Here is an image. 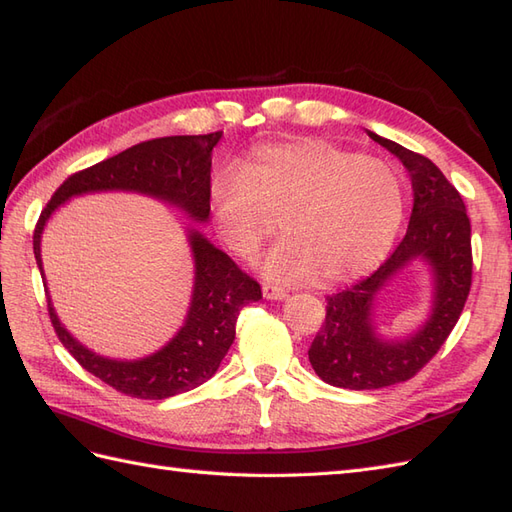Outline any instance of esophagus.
Listing matches in <instances>:
<instances>
[{"label":"esophagus","mask_w":512,"mask_h":512,"mask_svg":"<svg viewBox=\"0 0 512 512\" xmlns=\"http://www.w3.org/2000/svg\"><path fill=\"white\" fill-rule=\"evenodd\" d=\"M261 292H264V298H268V300H283L287 296V292L281 290V287H277V285H264L261 287Z\"/></svg>","instance_id":"esophagus-1"}]
</instances>
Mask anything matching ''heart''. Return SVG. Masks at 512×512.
<instances>
[{"instance_id":"obj_1","label":"heart","mask_w":512,"mask_h":512,"mask_svg":"<svg viewBox=\"0 0 512 512\" xmlns=\"http://www.w3.org/2000/svg\"><path fill=\"white\" fill-rule=\"evenodd\" d=\"M220 238L253 259L274 231L261 270L279 283L329 287L372 270L396 240L404 216L402 183L385 160L333 142L300 138L261 144L209 181Z\"/></svg>"}]
</instances>
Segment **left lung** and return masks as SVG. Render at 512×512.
I'll return each instance as SVG.
<instances>
[{"mask_svg": "<svg viewBox=\"0 0 512 512\" xmlns=\"http://www.w3.org/2000/svg\"><path fill=\"white\" fill-rule=\"evenodd\" d=\"M368 136L409 170V229L368 279L326 296V320L309 348L311 368L324 383L357 391L404 383L422 370L461 318L471 287V225L461 194L428 157L374 131ZM415 258L426 260L433 272L431 316L409 338L385 340L375 333L373 300Z\"/></svg>", "mask_w": 512, "mask_h": 512, "instance_id": "left-lung-1", "label": "left lung"}]
</instances>
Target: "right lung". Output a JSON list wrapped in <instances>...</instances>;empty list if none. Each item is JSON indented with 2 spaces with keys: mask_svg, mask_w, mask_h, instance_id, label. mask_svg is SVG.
<instances>
[{
  "mask_svg": "<svg viewBox=\"0 0 512 512\" xmlns=\"http://www.w3.org/2000/svg\"><path fill=\"white\" fill-rule=\"evenodd\" d=\"M220 136L222 131L147 140L71 175L51 196L36 222L34 257L41 277L45 279L41 259L45 225L51 214L73 196L114 190L138 192L181 209L194 222H207L212 149ZM188 242L194 259V287L186 322L164 348L149 357L121 361L88 350L64 329L51 298L47 300L49 318L62 346L84 370L125 396L164 400L209 381L233 344L240 309L261 298L259 283L235 266V261L201 231L188 229Z\"/></svg>",
  "mask_w": 512,
  "mask_h": 512,
  "instance_id": "right-lung-1",
  "label": "right lung"
}]
</instances>
